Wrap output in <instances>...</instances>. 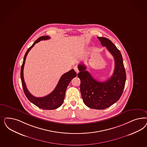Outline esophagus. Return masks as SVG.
Returning <instances> with one entry per match:
<instances>
[{"label":"esophagus","instance_id":"esophagus-1","mask_svg":"<svg viewBox=\"0 0 147 147\" xmlns=\"http://www.w3.org/2000/svg\"><path fill=\"white\" fill-rule=\"evenodd\" d=\"M74 70H75V71H76V73L77 74H78V72H79V70H78V66H75L74 67Z\"/></svg>","mask_w":147,"mask_h":147}]
</instances>
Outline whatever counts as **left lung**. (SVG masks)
<instances>
[{
	"instance_id": "obj_1",
	"label": "left lung",
	"mask_w": 147,
	"mask_h": 147,
	"mask_svg": "<svg viewBox=\"0 0 147 147\" xmlns=\"http://www.w3.org/2000/svg\"><path fill=\"white\" fill-rule=\"evenodd\" d=\"M103 47H105L114 56L115 69L113 76L108 80L100 82L95 80L86 70L84 64H78L81 80L80 90L84 104L92 109H104L114 104L122 95L126 81V73L123 58L119 49L109 39L98 37Z\"/></svg>"
}]
</instances>
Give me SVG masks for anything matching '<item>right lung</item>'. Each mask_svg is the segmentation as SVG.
<instances>
[{
	"mask_svg": "<svg viewBox=\"0 0 147 147\" xmlns=\"http://www.w3.org/2000/svg\"><path fill=\"white\" fill-rule=\"evenodd\" d=\"M50 38V37L47 36L40 37L33 43L31 47L28 48L24 56L23 62L21 67L20 71L21 81L25 95L31 103L38 107V108L44 110H53L57 109L63 104L65 98L66 88L72 78L75 77L77 75L76 72L74 69H72L67 72L65 73L61 77L56 87L52 92L43 97H36L30 93L26 86L23 76V70L26 58L30 50L36 43H38L40 40H47Z\"/></svg>",
	"mask_w": 147,
	"mask_h": 147,
	"instance_id": "1",
	"label": "right lung"
}]
</instances>
